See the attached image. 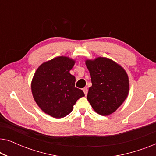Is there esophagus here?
I'll return each mask as SVG.
<instances>
[{
	"label": "esophagus",
	"instance_id": "1",
	"mask_svg": "<svg viewBox=\"0 0 156 156\" xmlns=\"http://www.w3.org/2000/svg\"><path fill=\"white\" fill-rule=\"evenodd\" d=\"M83 91H84L85 96H87V93H88V89H87V87H84V88L83 89Z\"/></svg>",
	"mask_w": 156,
	"mask_h": 156
}]
</instances>
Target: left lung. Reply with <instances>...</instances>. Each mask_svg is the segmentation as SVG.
Masks as SVG:
<instances>
[{"mask_svg": "<svg viewBox=\"0 0 156 156\" xmlns=\"http://www.w3.org/2000/svg\"><path fill=\"white\" fill-rule=\"evenodd\" d=\"M91 75L87 99L97 114L108 116L116 112L129 91V76L124 69L106 57L85 61Z\"/></svg>", "mask_w": 156, "mask_h": 156, "instance_id": "obj_1", "label": "left lung"}]
</instances>
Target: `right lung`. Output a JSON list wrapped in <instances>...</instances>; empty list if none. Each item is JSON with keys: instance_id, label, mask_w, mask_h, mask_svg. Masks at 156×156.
Masks as SVG:
<instances>
[{"instance_id": "add662e5", "label": "right lung", "mask_w": 156, "mask_h": 156, "mask_svg": "<svg viewBox=\"0 0 156 156\" xmlns=\"http://www.w3.org/2000/svg\"><path fill=\"white\" fill-rule=\"evenodd\" d=\"M75 60L60 56L42 63L31 82L33 98L42 112L54 118H63L72 112L73 106L84 97L76 88L74 76L69 73Z\"/></svg>"}]
</instances>
